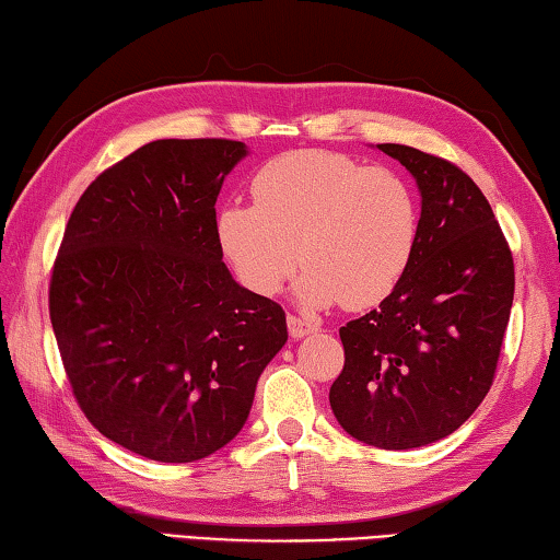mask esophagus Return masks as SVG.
<instances>
[{"mask_svg":"<svg viewBox=\"0 0 560 560\" xmlns=\"http://www.w3.org/2000/svg\"><path fill=\"white\" fill-rule=\"evenodd\" d=\"M288 329H290V337L302 339L312 335V331H317L319 325L317 322H312L307 317H298V315H288Z\"/></svg>","mask_w":560,"mask_h":560,"instance_id":"34e87169","label":"esophagus"}]
</instances>
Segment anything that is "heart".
Masks as SVG:
<instances>
[{
    "mask_svg": "<svg viewBox=\"0 0 560 560\" xmlns=\"http://www.w3.org/2000/svg\"><path fill=\"white\" fill-rule=\"evenodd\" d=\"M253 206L225 203L215 238L245 288L278 295L307 268V305H376L404 278L418 243V203L400 174L347 154L298 150L253 176Z\"/></svg>",
    "mask_w": 560,
    "mask_h": 560,
    "instance_id": "heart-1",
    "label": "heart"
}]
</instances>
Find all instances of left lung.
<instances>
[{"instance_id": "8db88e82", "label": "left lung", "mask_w": 560, "mask_h": 560, "mask_svg": "<svg viewBox=\"0 0 560 560\" xmlns=\"http://www.w3.org/2000/svg\"><path fill=\"white\" fill-rule=\"evenodd\" d=\"M378 150L416 176L418 243L396 290L339 329L345 369L329 404L351 438L410 450L455 433L489 394L514 258L492 206L457 164L408 144Z\"/></svg>"}]
</instances>
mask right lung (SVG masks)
Segmentation results:
<instances>
[{
    "instance_id": "right-lung-1",
    "label": "right lung",
    "mask_w": 560,
    "mask_h": 560,
    "mask_svg": "<svg viewBox=\"0 0 560 560\" xmlns=\"http://www.w3.org/2000/svg\"><path fill=\"white\" fill-rule=\"evenodd\" d=\"M245 144L154 140L105 170L66 223L48 315L75 404L156 463H194L238 435L288 341L285 312L221 260L215 196Z\"/></svg>"
}]
</instances>
